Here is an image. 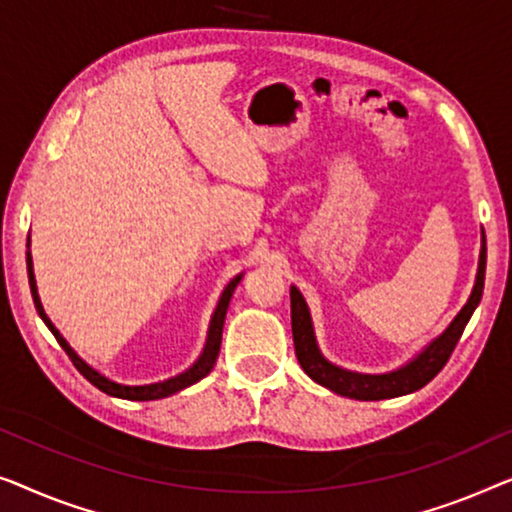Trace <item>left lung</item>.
<instances>
[{
    "mask_svg": "<svg viewBox=\"0 0 512 512\" xmlns=\"http://www.w3.org/2000/svg\"><path fill=\"white\" fill-rule=\"evenodd\" d=\"M485 264H487V246L485 236H482V250H480V266L478 278H475V287L471 292L466 306L459 311V315L452 320V325L422 350L413 362L403 366L399 371L385 373V376H362V373L343 371L338 366L329 364L325 357L320 355L318 345H315L311 315H308V306L297 287H292L290 301H292V336H294V352L297 359L308 376L322 387H329L331 392L341 394V397L359 399V401H378V399H392L401 397V394H410L420 390L438 376V371L448 364V359L455 350V345L464 334L466 322L471 320L475 306L482 299V287H485Z\"/></svg>",
    "mask_w": 512,
    "mask_h": 512,
    "instance_id": "obj_1",
    "label": "left lung"
}]
</instances>
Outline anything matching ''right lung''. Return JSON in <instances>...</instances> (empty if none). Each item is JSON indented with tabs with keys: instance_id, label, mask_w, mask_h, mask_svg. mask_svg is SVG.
I'll list each match as a JSON object with an SVG mask.
<instances>
[{
	"instance_id": "add662e5",
	"label": "right lung",
	"mask_w": 512,
	"mask_h": 512,
	"mask_svg": "<svg viewBox=\"0 0 512 512\" xmlns=\"http://www.w3.org/2000/svg\"><path fill=\"white\" fill-rule=\"evenodd\" d=\"M27 248H30V239H27ZM27 273H30V290H32V299H34V306H37V313L41 315V320L46 322L48 329L53 331V336L57 338V343L62 345V350L67 352L71 362H74V366L78 371L83 373L85 378L90 380L92 385L97 387V390H102L106 394H111V397H120V399H134V401H153V399H164L169 397V394H176L185 390V387H190L197 383V380H201L204 376H208L213 369L215 359H218L220 355V341H222V325H225V315H227V306H229V299H232V292L236 290V285H239V280L243 276H236L232 283H229L225 287V292H222L220 297V304L218 308H215V315L211 320V331H208V341H206V348L204 352H201V357L194 362L190 369H187L185 373H181V376H174L169 380H160V383H150V385H122V383H115V380L106 378L104 373H99L97 369H92V366L88 362H83L81 357L76 355L74 348L64 341L60 331L55 329L53 322L48 320V315L43 313V306L39 301V294H37V280H34V271H32V257H30V250H27Z\"/></svg>"
}]
</instances>
